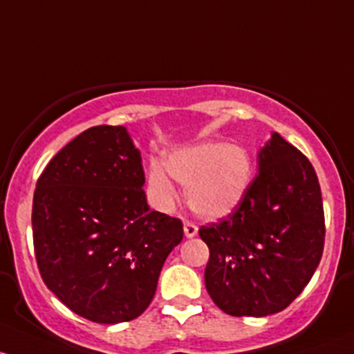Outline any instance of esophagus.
Here are the masks:
<instances>
[{"instance_id":"1","label":"esophagus","mask_w":354,"mask_h":354,"mask_svg":"<svg viewBox=\"0 0 354 354\" xmlns=\"http://www.w3.org/2000/svg\"><path fill=\"white\" fill-rule=\"evenodd\" d=\"M184 235L187 236V239H191V236H196V235H198V227H196L192 221H184Z\"/></svg>"}]
</instances>
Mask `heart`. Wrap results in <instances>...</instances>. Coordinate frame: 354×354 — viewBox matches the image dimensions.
<instances>
[{
    "instance_id": "1",
    "label": "heart",
    "mask_w": 354,
    "mask_h": 354,
    "mask_svg": "<svg viewBox=\"0 0 354 354\" xmlns=\"http://www.w3.org/2000/svg\"><path fill=\"white\" fill-rule=\"evenodd\" d=\"M167 169L187 185V203L199 216L218 220L233 213L245 199L254 178V160L242 145L220 141L174 151ZM151 196L160 206L176 201V189L163 165L151 163L148 176Z\"/></svg>"
}]
</instances>
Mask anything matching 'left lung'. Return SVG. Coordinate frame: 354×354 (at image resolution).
Instances as JSON below:
<instances>
[{
  "label": "left lung",
  "mask_w": 354,
  "mask_h": 354,
  "mask_svg": "<svg viewBox=\"0 0 354 354\" xmlns=\"http://www.w3.org/2000/svg\"><path fill=\"white\" fill-rule=\"evenodd\" d=\"M209 249L204 283L233 317L285 310L304 291L324 252L319 178L307 156L272 133L243 203L199 228Z\"/></svg>",
  "instance_id": "obj_1"
}]
</instances>
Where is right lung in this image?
I'll return each instance as SVG.
<instances>
[{
  "mask_svg": "<svg viewBox=\"0 0 354 354\" xmlns=\"http://www.w3.org/2000/svg\"><path fill=\"white\" fill-rule=\"evenodd\" d=\"M143 184L140 150L122 126L83 131L39 177L35 261L46 286L83 319L140 317L184 236L178 218L150 211Z\"/></svg>",
  "mask_w": 354,
  "mask_h": 354,
  "instance_id": "right-lung-1",
  "label": "right lung"
}]
</instances>
